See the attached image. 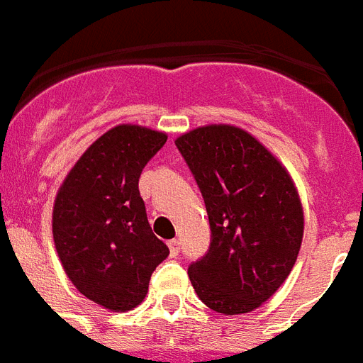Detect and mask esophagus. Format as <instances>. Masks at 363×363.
Returning <instances> with one entry per match:
<instances>
[{"mask_svg": "<svg viewBox=\"0 0 363 363\" xmlns=\"http://www.w3.org/2000/svg\"><path fill=\"white\" fill-rule=\"evenodd\" d=\"M168 247H170V255H172V257H176V255L179 253V242H178V240H170V242H168Z\"/></svg>", "mask_w": 363, "mask_h": 363, "instance_id": "1", "label": "esophagus"}]
</instances>
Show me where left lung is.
<instances>
[{"mask_svg": "<svg viewBox=\"0 0 363 363\" xmlns=\"http://www.w3.org/2000/svg\"><path fill=\"white\" fill-rule=\"evenodd\" d=\"M176 147L195 176L211 230L206 255L187 268L193 289L217 313L253 311L298 259L303 211L296 187L279 161L238 127H199Z\"/></svg>", "mask_w": 363, "mask_h": 363, "instance_id": "1", "label": "left lung"}]
</instances>
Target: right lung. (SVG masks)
<instances>
[{
    "mask_svg": "<svg viewBox=\"0 0 363 363\" xmlns=\"http://www.w3.org/2000/svg\"><path fill=\"white\" fill-rule=\"evenodd\" d=\"M167 135L138 125L104 133L72 167L56 196L52 232L72 285L95 303L129 311L146 298L153 269L168 257L147 223L142 168Z\"/></svg>",
    "mask_w": 363,
    "mask_h": 363,
    "instance_id": "obj_1",
    "label": "right lung"
}]
</instances>
